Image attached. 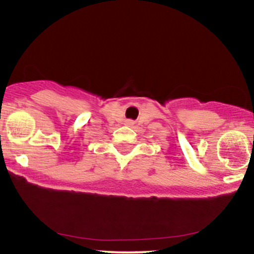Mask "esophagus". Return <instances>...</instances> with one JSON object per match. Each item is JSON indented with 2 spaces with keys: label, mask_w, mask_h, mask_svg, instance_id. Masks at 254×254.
<instances>
[{
  "label": "esophagus",
  "mask_w": 254,
  "mask_h": 254,
  "mask_svg": "<svg viewBox=\"0 0 254 254\" xmlns=\"http://www.w3.org/2000/svg\"><path fill=\"white\" fill-rule=\"evenodd\" d=\"M127 124H131V123H132V122H131V121H127Z\"/></svg>",
  "instance_id": "esophagus-1"
}]
</instances>
